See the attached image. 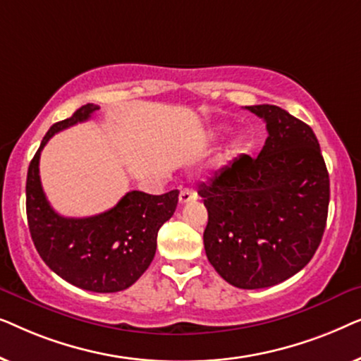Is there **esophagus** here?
<instances>
[{
  "instance_id": "esophagus-1",
  "label": "esophagus",
  "mask_w": 361,
  "mask_h": 361,
  "mask_svg": "<svg viewBox=\"0 0 361 361\" xmlns=\"http://www.w3.org/2000/svg\"><path fill=\"white\" fill-rule=\"evenodd\" d=\"M197 199V194L194 189H182L180 194H179V202L180 204H189V202L195 200Z\"/></svg>"
}]
</instances>
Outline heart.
<instances>
[{"instance_id":"b5f03b06","label":"heart","mask_w":361,"mask_h":361,"mask_svg":"<svg viewBox=\"0 0 361 361\" xmlns=\"http://www.w3.org/2000/svg\"><path fill=\"white\" fill-rule=\"evenodd\" d=\"M235 151H236V145H235L233 147H231V151H230V152H235Z\"/></svg>"}]
</instances>
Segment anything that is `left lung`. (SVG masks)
<instances>
[{
    "label": "left lung",
    "instance_id": "1",
    "mask_svg": "<svg viewBox=\"0 0 361 361\" xmlns=\"http://www.w3.org/2000/svg\"><path fill=\"white\" fill-rule=\"evenodd\" d=\"M245 108L266 123L263 149L236 157L199 195L209 212L210 264L235 288L261 289L312 259L327 224L330 182L312 128L276 105Z\"/></svg>",
    "mask_w": 361,
    "mask_h": 361
}]
</instances>
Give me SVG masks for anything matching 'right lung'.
Masks as SVG:
<instances>
[{
    "label": "right lung",
    "mask_w": 361,
    "mask_h": 361,
    "mask_svg": "<svg viewBox=\"0 0 361 361\" xmlns=\"http://www.w3.org/2000/svg\"><path fill=\"white\" fill-rule=\"evenodd\" d=\"M98 108L87 103L46 133L27 169V225L39 256L57 276L92 293H118L149 268L157 231L174 215L179 190H131L113 209L85 219H67L49 205L39 177L41 151L56 133L87 121Z\"/></svg>",
    "instance_id": "1"
}]
</instances>
